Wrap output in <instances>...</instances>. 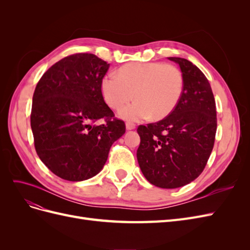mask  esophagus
<instances>
[{"instance_id": "1", "label": "esophagus", "mask_w": 250, "mask_h": 250, "mask_svg": "<svg viewBox=\"0 0 250 250\" xmlns=\"http://www.w3.org/2000/svg\"><path fill=\"white\" fill-rule=\"evenodd\" d=\"M135 128V124L132 123V122H127L126 123V129L127 130H132Z\"/></svg>"}]
</instances>
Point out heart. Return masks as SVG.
Here are the masks:
<instances>
[{
  "instance_id": "heart-1",
  "label": "heart",
  "mask_w": 250,
  "mask_h": 250,
  "mask_svg": "<svg viewBox=\"0 0 250 250\" xmlns=\"http://www.w3.org/2000/svg\"><path fill=\"white\" fill-rule=\"evenodd\" d=\"M105 101L113 109L129 102L134 93L137 101L126 105L119 116L140 121L151 116L164 119L177 106L183 95L184 77L177 66L163 62L126 64L119 75L108 74L101 83Z\"/></svg>"
}]
</instances>
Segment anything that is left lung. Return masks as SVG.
I'll return each instance as SVG.
<instances>
[{"mask_svg":"<svg viewBox=\"0 0 250 250\" xmlns=\"http://www.w3.org/2000/svg\"><path fill=\"white\" fill-rule=\"evenodd\" d=\"M168 58L180 66L183 95L168 117L138 127L141 144L137 157L150 184L175 188L190 184L206 168L215 143L217 116L204 74L188 59Z\"/></svg>","mask_w":250,"mask_h":250,"instance_id":"left-lung-1","label":"left lung"}]
</instances>
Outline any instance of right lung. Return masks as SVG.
<instances>
[{
    "mask_svg": "<svg viewBox=\"0 0 250 250\" xmlns=\"http://www.w3.org/2000/svg\"><path fill=\"white\" fill-rule=\"evenodd\" d=\"M109 63L88 53L66 56L35 87L30 121L41 161L58 177L81 181L99 173L124 121L105 103L101 83ZM104 120V125H95Z\"/></svg>",
    "mask_w": 250,
    "mask_h": 250,
    "instance_id": "right-lung-1",
    "label": "right lung"
}]
</instances>
